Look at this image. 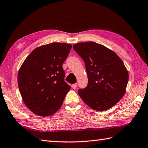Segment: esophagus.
Masks as SVG:
<instances>
[{"label":"esophagus","mask_w":148,"mask_h":148,"mask_svg":"<svg viewBox=\"0 0 148 148\" xmlns=\"http://www.w3.org/2000/svg\"><path fill=\"white\" fill-rule=\"evenodd\" d=\"M77 83H74V84H72V86H71V87L73 88V89H76V87H77Z\"/></svg>","instance_id":"34e87169"}]
</instances>
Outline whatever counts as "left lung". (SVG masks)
<instances>
[{"instance_id": "obj_1", "label": "left lung", "mask_w": 148, "mask_h": 148, "mask_svg": "<svg viewBox=\"0 0 148 148\" xmlns=\"http://www.w3.org/2000/svg\"><path fill=\"white\" fill-rule=\"evenodd\" d=\"M74 50L85 63L88 85L77 91L92 109L105 111L120 101L126 92L128 72L123 62L110 49L94 42L74 44Z\"/></svg>"}]
</instances>
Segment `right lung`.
I'll return each mask as SVG.
<instances>
[{
	"instance_id": "obj_1",
	"label": "right lung",
	"mask_w": 148,
	"mask_h": 148,
	"mask_svg": "<svg viewBox=\"0 0 148 148\" xmlns=\"http://www.w3.org/2000/svg\"><path fill=\"white\" fill-rule=\"evenodd\" d=\"M71 44L53 42L34 49L18 72V85L26 106L37 115L48 117L60 108L71 86L64 81L62 65Z\"/></svg>"
}]
</instances>
